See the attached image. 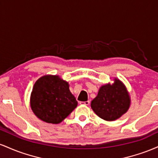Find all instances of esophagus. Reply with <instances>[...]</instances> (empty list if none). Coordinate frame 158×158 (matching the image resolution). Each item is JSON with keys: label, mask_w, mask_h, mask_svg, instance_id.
I'll return each mask as SVG.
<instances>
[{"label": "esophagus", "mask_w": 158, "mask_h": 158, "mask_svg": "<svg viewBox=\"0 0 158 158\" xmlns=\"http://www.w3.org/2000/svg\"><path fill=\"white\" fill-rule=\"evenodd\" d=\"M80 105H85V106H88L90 104V101H85V102H79Z\"/></svg>", "instance_id": "esophagus-1"}]
</instances>
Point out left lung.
<instances>
[{
	"label": "left lung",
	"instance_id": "1",
	"mask_svg": "<svg viewBox=\"0 0 158 158\" xmlns=\"http://www.w3.org/2000/svg\"><path fill=\"white\" fill-rule=\"evenodd\" d=\"M129 94L123 83L114 79L112 85L100 87L97 96L91 101V108L97 116L107 121H114L126 113L130 106Z\"/></svg>",
	"mask_w": 158,
	"mask_h": 158
}]
</instances>
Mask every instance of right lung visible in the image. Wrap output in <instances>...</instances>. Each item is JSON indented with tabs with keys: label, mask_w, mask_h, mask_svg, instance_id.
I'll return each mask as SVG.
<instances>
[{
	"label": "right lung",
	"mask_w": 158,
	"mask_h": 158,
	"mask_svg": "<svg viewBox=\"0 0 158 158\" xmlns=\"http://www.w3.org/2000/svg\"><path fill=\"white\" fill-rule=\"evenodd\" d=\"M77 101L69 84L59 76L46 75L34 85L30 107L36 117L44 122L58 124L77 108Z\"/></svg>",
	"instance_id": "right-lung-1"
}]
</instances>
